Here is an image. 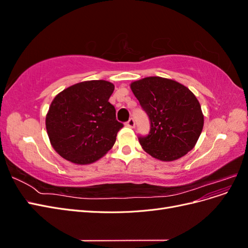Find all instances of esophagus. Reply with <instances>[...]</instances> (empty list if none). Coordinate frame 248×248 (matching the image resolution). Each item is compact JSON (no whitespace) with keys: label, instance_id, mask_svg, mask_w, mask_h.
Masks as SVG:
<instances>
[{"label":"esophagus","instance_id":"34e87169","mask_svg":"<svg viewBox=\"0 0 248 248\" xmlns=\"http://www.w3.org/2000/svg\"><path fill=\"white\" fill-rule=\"evenodd\" d=\"M126 125L128 126V127H131V128H132V127H134V125H136V122H134V119L130 118L128 121L126 122Z\"/></svg>","mask_w":248,"mask_h":248}]
</instances>
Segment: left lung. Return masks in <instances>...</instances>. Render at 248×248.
Returning a JSON list of instances; mask_svg holds the SVG:
<instances>
[{"instance_id": "8db88e82", "label": "left lung", "mask_w": 248, "mask_h": 248, "mask_svg": "<svg viewBox=\"0 0 248 248\" xmlns=\"http://www.w3.org/2000/svg\"><path fill=\"white\" fill-rule=\"evenodd\" d=\"M130 88L150 120V132L140 144L154 158H181L197 144L204 126L200 102L188 88L159 77L133 81Z\"/></svg>"}]
</instances>
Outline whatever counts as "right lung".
Here are the masks:
<instances>
[{"label": "right lung", "mask_w": 248, "mask_h": 248, "mask_svg": "<svg viewBox=\"0 0 248 248\" xmlns=\"http://www.w3.org/2000/svg\"><path fill=\"white\" fill-rule=\"evenodd\" d=\"M115 86L107 80L78 82L59 93L46 119L50 144L77 164L92 163L111 149L123 124L108 99Z\"/></svg>", "instance_id": "1"}]
</instances>
